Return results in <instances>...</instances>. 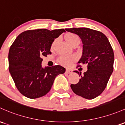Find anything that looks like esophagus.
<instances>
[{
	"label": "esophagus",
	"instance_id": "34e87169",
	"mask_svg": "<svg viewBox=\"0 0 125 125\" xmlns=\"http://www.w3.org/2000/svg\"><path fill=\"white\" fill-rule=\"evenodd\" d=\"M66 73H72V70L69 69H66Z\"/></svg>",
	"mask_w": 125,
	"mask_h": 125
}]
</instances>
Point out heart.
<instances>
[{
	"mask_svg": "<svg viewBox=\"0 0 125 125\" xmlns=\"http://www.w3.org/2000/svg\"><path fill=\"white\" fill-rule=\"evenodd\" d=\"M65 40L66 42L69 45H73V43L76 42H80V39L77 35H75L73 33H68L65 36ZM55 44V42H54L52 44V47H53ZM75 60V57L73 55H68V56H62L59 59V61L62 65L65 66H69L71 65L73 62Z\"/></svg>",
	"mask_w": 125,
	"mask_h": 125,
	"instance_id": "1",
	"label": "heart"
}]
</instances>
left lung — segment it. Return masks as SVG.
I'll return each mask as SVG.
<instances>
[{
    "label": "left lung",
    "instance_id": "obj_1",
    "mask_svg": "<svg viewBox=\"0 0 125 125\" xmlns=\"http://www.w3.org/2000/svg\"><path fill=\"white\" fill-rule=\"evenodd\" d=\"M78 35L83 43V52L78 63L87 64V71L83 74L74 71L81 78L71 84L73 92L87 99L102 94L113 72L114 52L107 36L102 32L86 27L66 29Z\"/></svg>",
    "mask_w": 125,
    "mask_h": 125
}]
</instances>
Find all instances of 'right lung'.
Returning a JSON list of instances; mask_svg holds the SVG:
<instances>
[{"mask_svg": "<svg viewBox=\"0 0 125 125\" xmlns=\"http://www.w3.org/2000/svg\"><path fill=\"white\" fill-rule=\"evenodd\" d=\"M63 29H40L22 32L9 51V71L18 90L31 99L40 98L50 90L55 78L65 73L60 65L42 66V57L51 54V47Z\"/></svg>", "mask_w": 125, "mask_h": 125, "instance_id": "1", "label": "right lung"}]
</instances>
